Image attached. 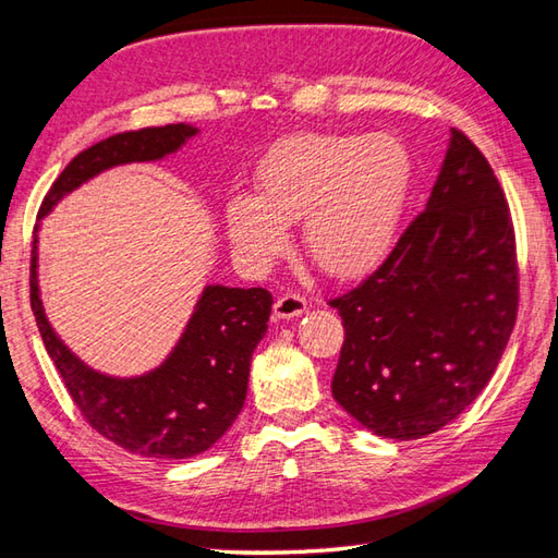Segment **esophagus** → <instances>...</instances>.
<instances>
[{"instance_id": "esophagus-1", "label": "esophagus", "mask_w": 558, "mask_h": 558, "mask_svg": "<svg viewBox=\"0 0 558 558\" xmlns=\"http://www.w3.org/2000/svg\"><path fill=\"white\" fill-rule=\"evenodd\" d=\"M305 311H308V301H305L301 293H293V291L279 295L275 303V315L279 320H289V317L303 315Z\"/></svg>"}]
</instances>
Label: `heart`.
<instances>
[{
	"label": "heart",
	"mask_w": 558,
	"mask_h": 558,
	"mask_svg": "<svg viewBox=\"0 0 558 558\" xmlns=\"http://www.w3.org/2000/svg\"><path fill=\"white\" fill-rule=\"evenodd\" d=\"M412 158L392 134L305 132L271 149L253 195H235L226 226L250 257L287 250L283 226L303 221V247L325 275H366L388 255L404 209Z\"/></svg>",
	"instance_id": "1"
}]
</instances>
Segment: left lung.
<instances>
[{
	"label": "left lung",
	"instance_id": "left-lung-1",
	"mask_svg": "<svg viewBox=\"0 0 558 558\" xmlns=\"http://www.w3.org/2000/svg\"><path fill=\"white\" fill-rule=\"evenodd\" d=\"M518 299L506 192L476 144L452 128L426 209L378 269L329 299L344 325L335 400L378 436L436 434L492 380Z\"/></svg>",
	"mask_w": 558,
	"mask_h": 558
}]
</instances>
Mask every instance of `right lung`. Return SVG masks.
Instances as JSON below:
<instances>
[{
	"label": "right lung",
	"mask_w": 558,
	"mask_h": 558,
	"mask_svg": "<svg viewBox=\"0 0 558 558\" xmlns=\"http://www.w3.org/2000/svg\"><path fill=\"white\" fill-rule=\"evenodd\" d=\"M197 130L185 122L112 134L76 154L45 195L38 219L52 204L110 166L156 161ZM36 231L31 250V308L43 344L72 402L100 436L144 458L180 460L211 448L241 414L250 359L267 332L271 293L265 289L207 287L183 339L161 368L142 378H108L66 349L43 313L36 275Z\"/></svg>",
	"instance_id": "add662e5"
}]
</instances>
